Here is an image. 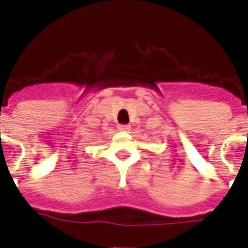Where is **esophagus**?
Returning a JSON list of instances; mask_svg holds the SVG:
<instances>
[{
	"instance_id": "obj_1",
	"label": "esophagus",
	"mask_w": 248,
	"mask_h": 248,
	"mask_svg": "<svg viewBox=\"0 0 248 248\" xmlns=\"http://www.w3.org/2000/svg\"><path fill=\"white\" fill-rule=\"evenodd\" d=\"M118 129L120 130V132H128V130L130 129L129 125H119Z\"/></svg>"
}]
</instances>
